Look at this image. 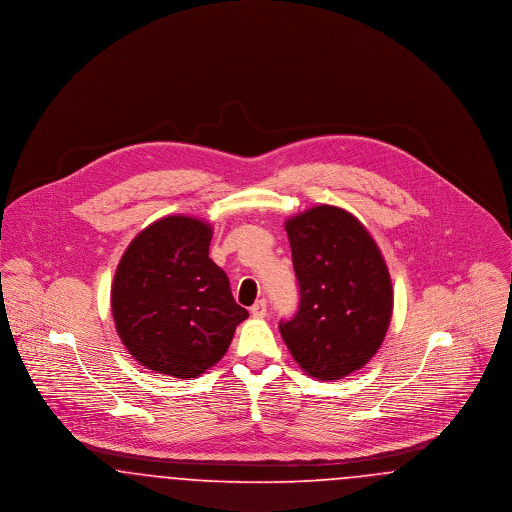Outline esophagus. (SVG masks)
<instances>
[{
    "mask_svg": "<svg viewBox=\"0 0 512 512\" xmlns=\"http://www.w3.org/2000/svg\"><path fill=\"white\" fill-rule=\"evenodd\" d=\"M251 315L255 318L267 317V301H265V299H259L257 303H253V307H251Z\"/></svg>",
    "mask_w": 512,
    "mask_h": 512,
    "instance_id": "esophagus-1",
    "label": "esophagus"
}]
</instances>
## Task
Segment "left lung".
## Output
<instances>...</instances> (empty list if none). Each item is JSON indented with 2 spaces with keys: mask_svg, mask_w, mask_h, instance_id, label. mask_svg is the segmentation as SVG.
Instances as JSON below:
<instances>
[{
  "mask_svg": "<svg viewBox=\"0 0 512 512\" xmlns=\"http://www.w3.org/2000/svg\"><path fill=\"white\" fill-rule=\"evenodd\" d=\"M299 309L280 320L295 363L317 380L363 368L386 338L393 288L386 261L365 226L334 205L286 220Z\"/></svg>",
  "mask_w": 512,
  "mask_h": 512,
  "instance_id": "1",
  "label": "left lung"
}]
</instances>
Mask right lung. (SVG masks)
I'll return each instance as SVG.
<instances>
[{"mask_svg": "<svg viewBox=\"0 0 512 512\" xmlns=\"http://www.w3.org/2000/svg\"><path fill=\"white\" fill-rule=\"evenodd\" d=\"M211 224L171 215L144 228L122 255L111 311L128 353L153 372L195 378L217 365L249 317L209 259Z\"/></svg>", "mask_w": 512, "mask_h": 512, "instance_id": "obj_1", "label": "right lung"}]
</instances>
